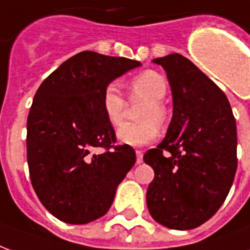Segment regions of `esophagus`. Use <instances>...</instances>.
Returning a JSON list of instances; mask_svg holds the SVG:
<instances>
[{
  "label": "esophagus",
  "mask_w": 250,
  "mask_h": 250,
  "mask_svg": "<svg viewBox=\"0 0 250 250\" xmlns=\"http://www.w3.org/2000/svg\"><path fill=\"white\" fill-rule=\"evenodd\" d=\"M135 154H136V163H138V165H141V163L143 162V152L139 151V150H136Z\"/></svg>",
  "instance_id": "34e87169"
}]
</instances>
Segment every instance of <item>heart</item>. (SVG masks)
Segmentation results:
<instances>
[{
  "label": "heart",
  "instance_id": "obj_1",
  "mask_svg": "<svg viewBox=\"0 0 250 250\" xmlns=\"http://www.w3.org/2000/svg\"><path fill=\"white\" fill-rule=\"evenodd\" d=\"M128 89L132 99L145 102L138 114V123H125L120 127L116 135L122 143L128 146H143L157 139L158 127L167 123V109L162 100L167 92V83L165 77L155 71H145L128 82ZM103 112L109 125H119L123 122L125 100L118 88L109 84L105 87L102 98Z\"/></svg>",
  "mask_w": 250,
  "mask_h": 250
}]
</instances>
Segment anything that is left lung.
Instances as JSON below:
<instances>
[{"label":"left lung","instance_id":"8db88e82","mask_svg":"<svg viewBox=\"0 0 250 250\" xmlns=\"http://www.w3.org/2000/svg\"><path fill=\"white\" fill-rule=\"evenodd\" d=\"M167 73L173 119L166 138L143 161L154 168L147 208L161 225L188 230L224 204L237 170L236 120L229 100L178 53L152 60Z\"/></svg>","mask_w":250,"mask_h":250}]
</instances>
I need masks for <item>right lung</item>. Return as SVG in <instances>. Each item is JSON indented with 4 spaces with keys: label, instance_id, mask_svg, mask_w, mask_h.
Returning a JSON list of instances; mask_svg holds the SVG:
<instances>
[{
    "label": "right lung",
    "instance_id": "obj_1",
    "mask_svg": "<svg viewBox=\"0 0 250 250\" xmlns=\"http://www.w3.org/2000/svg\"><path fill=\"white\" fill-rule=\"evenodd\" d=\"M139 65L125 57L80 52L36 92L26 125L30 181L41 204L62 222L82 225L105 214L135 163L132 147L114 146L102 98L109 83ZM96 146L104 151L95 154Z\"/></svg>",
    "mask_w": 250,
    "mask_h": 250
}]
</instances>
